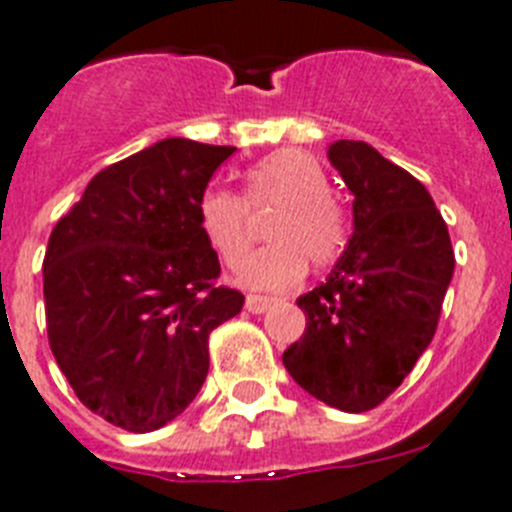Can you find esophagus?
Here are the masks:
<instances>
[{
	"mask_svg": "<svg viewBox=\"0 0 512 512\" xmlns=\"http://www.w3.org/2000/svg\"><path fill=\"white\" fill-rule=\"evenodd\" d=\"M275 303V298H267V296H247V301H245V308L250 313H265L267 308L273 306Z\"/></svg>",
	"mask_w": 512,
	"mask_h": 512,
	"instance_id": "34e87169",
	"label": "esophagus"
}]
</instances>
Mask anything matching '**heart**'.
Listing matches in <instances>:
<instances>
[{
    "mask_svg": "<svg viewBox=\"0 0 512 512\" xmlns=\"http://www.w3.org/2000/svg\"><path fill=\"white\" fill-rule=\"evenodd\" d=\"M329 191L319 160L301 150H278L247 170L242 199L206 188L196 201V227L224 265L239 267L251 246L246 209L280 203L268 225L274 245L245 263L239 280L255 290H288L301 283L308 260L326 267L347 245V216Z\"/></svg>",
    "mask_w": 512,
    "mask_h": 512,
    "instance_id": "obj_1",
    "label": "heart"
}]
</instances>
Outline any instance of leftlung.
<instances>
[{"label":"left lung","instance_id":"obj_1","mask_svg":"<svg viewBox=\"0 0 512 512\" xmlns=\"http://www.w3.org/2000/svg\"><path fill=\"white\" fill-rule=\"evenodd\" d=\"M352 191L354 232L326 283L298 298L306 331L283 365L306 393L372 411L436 334L454 275L449 229L421 181L359 140L329 145Z\"/></svg>","mask_w":512,"mask_h":512}]
</instances>
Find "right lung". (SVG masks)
I'll use <instances>...</instances> for the list:
<instances>
[{
	"mask_svg": "<svg viewBox=\"0 0 512 512\" xmlns=\"http://www.w3.org/2000/svg\"><path fill=\"white\" fill-rule=\"evenodd\" d=\"M234 150L155 142L96 173L50 232V349L76 398L124 431L186 411L209 372V334L242 311L196 227V201Z\"/></svg>",
	"mask_w": 512,
	"mask_h": 512,
	"instance_id": "obj_1",
	"label": "right lung"
}]
</instances>
